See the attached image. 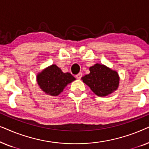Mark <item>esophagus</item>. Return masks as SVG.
I'll use <instances>...</instances> for the list:
<instances>
[{"label":"esophagus","mask_w":149,"mask_h":149,"mask_svg":"<svg viewBox=\"0 0 149 149\" xmlns=\"http://www.w3.org/2000/svg\"><path fill=\"white\" fill-rule=\"evenodd\" d=\"M76 77L77 79H81V77H82V73H81V72L79 73L78 74L76 75Z\"/></svg>","instance_id":"1"}]
</instances>
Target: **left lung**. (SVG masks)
I'll use <instances>...</instances> for the list:
<instances>
[{"mask_svg": "<svg viewBox=\"0 0 149 149\" xmlns=\"http://www.w3.org/2000/svg\"><path fill=\"white\" fill-rule=\"evenodd\" d=\"M89 70L90 73L81 79L95 94L106 96L117 89L119 77L116 71L100 64L90 67Z\"/></svg>", "mask_w": 149, "mask_h": 149, "instance_id": "left-lung-1", "label": "left lung"}]
</instances>
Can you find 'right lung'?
<instances>
[{
	"label": "right lung",
	"mask_w": 149,
	"mask_h": 149,
	"mask_svg": "<svg viewBox=\"0 0 149 149\" xmlns=\"http://www.w3.org/2000/svg\"><path fill=\"white\" fill-rule=\"evenodd\" d=\"M75 80L70 73H64L56 65L47 67L37 75V83L42 90L51 95H58L67 85Z\"/></svg>",
	"instance_id": "obj_1"
}]
</instances>
